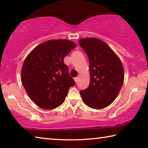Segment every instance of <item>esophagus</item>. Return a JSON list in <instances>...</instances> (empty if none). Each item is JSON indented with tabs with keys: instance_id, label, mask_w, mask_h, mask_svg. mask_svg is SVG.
<instances>
[{
	"instance_id": "1",
	"label": "esophagus",
	"mask_w": 148,
	"mask_h": 148,
	"mask_svg": "<svg viewBox=\"0 0 148 148\" xmlns=\"http://www.w3.org/2000/svg\"><path fill=\"white\" fill-rule=\"evenodd\" d=\"M74 81L75 83H77V81H78V78L77 77H75V78H74Z\"/></svg>"
}]
</instances>
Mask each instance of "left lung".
<instances>
[{
	"instance_id": "obj_1",
	"label": "left lung",
	"mask_w": 148,
	"mask_h": 148,
	"mask_svg": "<svg viewBox=\"0 0 148 148\" xmlns=\"http://www.w3.org/2000/svg\"><path fill=\"white\" fill-rule=\"evenodd\" d=\"M79 45L90 64V84L86 90L80 92L82 100L91 108H105L115 100L123 86L125 75L122 62L99 38H81Z\"/></svg>"
}]
</instances>
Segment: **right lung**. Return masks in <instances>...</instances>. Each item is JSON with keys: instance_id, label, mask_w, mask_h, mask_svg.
Returning <instances> with one entry per match:
<instances>
[{"instance_id": "1", "label": "right lung", "mask_w": 148, "mask_h": 148, "mask_svg": "<svg viewBox=\"0 0 148 148\" xmlns=\"http://www.w3.org/2000/svg\"><path fill=\"white\" fill-rule=\"evenodd\" d=\"M76 47L69 40H49L37 46L26 57L21 68V83L40 108H58L64 103L70 87L75 85L64 59Z\"/></svg>"}]
</instances>
